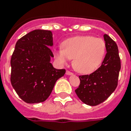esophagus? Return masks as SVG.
<instances>
[{"mask_svg":"<svg viewBox=\"0 0 131 131\" xmlns=\"http://www.w3.org/2000/svg\"><path fill=\"white\" fill-rule=\"evenodd\" d=\"M66 74H67V75H72V74H73V73L71 71H66Z\"/></svg>","mask_w":131,"mask_h":131,"instance_id":"obj_1","label":"esophagus"}]
</instances>
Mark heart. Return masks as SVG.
<instances>
[{"label": "heart", "mask_w": 131, "mask_h": 131, "mask_svg": "<svg viewBox=\"0 0 131 131\" xmlns=\"http://www.w3.org/2000/svg\"><path fill=\"white\" fill-rule=\"evenodd\" d=\"M62 48L54 49L53 54L60 64L73 58V67L81 73H90L101 64L105 52V43L101 38L77 36L62 43Z\"/></svg>", "instance_id": "obj_1"}]
</instances>
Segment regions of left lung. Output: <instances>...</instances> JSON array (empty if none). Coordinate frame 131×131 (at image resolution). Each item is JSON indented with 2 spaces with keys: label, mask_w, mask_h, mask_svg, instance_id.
<instances>
[{
  "label": "left lung",
  "mask_w": 131,
  "mask_h": 131,
  "mask_svg": "<svg viewBox=\"0 0 131 131\" xmlns=\"http://www.w3.org/2000/svg\"><path fill=\"white\" fill-rule=\"evenodd\" d=\"M107 50L101 66L90 75H80V84L75 90L81 101L88 105L95 106L104 102L118 86L121 68L117 44L107 35H104Z\"/></svg>",
  "instance_id": "1"
}]
</instances>
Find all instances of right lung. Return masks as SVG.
<instances>
[{"instance_id": "obj_1", "label": "right lung", "mask_w": 131, "mask_h": 131, "mask_svg": "<svg viewBox=\"0 0 131 131\" xmlns=\"http://www.w3.org/2000/svg\"><path fill=\"white\" fill-rule=\"evenodd\" d=\"M50 30H35L20 38L11 58V83L19 98L27 103L45 101L65 69L50 63L53 57Z\"/></svg>"}]
</instances>
